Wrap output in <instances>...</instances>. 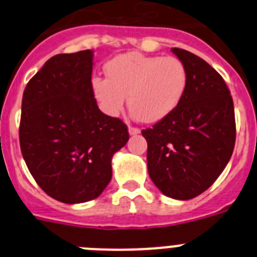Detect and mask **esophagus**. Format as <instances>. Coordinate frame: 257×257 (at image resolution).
Wrapping results in <instances>:
<instances>
[{
	"instance_id": "obj_1",
	"label": "esophagus",
	"mask_w": 257,
	"mask_h": 257,
	"mask_svg": "<svg viewBox=\"0 0 257 257\" xmlns=\"http://www.w3.org/2000/svg\"><path fill=\"white\" fill-rule=\"evenodd\" d=\"M128 133H130V135H138V134H140V128L135 126H128Z\"/></svg>"
}]
</instances>
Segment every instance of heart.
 <instances>
[{
  "label": "heart",
  "instance_id": "obj_1",
  "mask_svg": "<svg viewBox=\"0 0 257 257\" xmlns=\"http://www.w3.org/2000/svg\"><path fill=\"white\" fill-rule=\"evenodd\" d=\"M105 70L108 78H92V91L109 115L119 114L128 96L134 117L161 121L174 112L187 88V67L175 56L127 52L109 60Z\"/></svg>",
  "mask_w": 257,
  "mask_h": 257
}]
</instances>
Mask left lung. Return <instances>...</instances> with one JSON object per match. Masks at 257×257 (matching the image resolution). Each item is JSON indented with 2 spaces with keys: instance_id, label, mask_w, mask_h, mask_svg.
<instances>
[{
  "instance_id": "left-lung-1",
  "label": "left lung",
  "mask_w": 257,
  "mask_h": 257,
  "mask_svg": "<svg viewBox=\"0 0 257 257\" xmlns=\"http://www.w3.org/2000/svg\"><path fill=\"white\" fill-rule=\"evenodd\" d=\"M188 72L179 105L142 131L148 143V172L167 197L190 199L215 183L235 144L234 105L222 77L203 59L172 47Z\"/></svg>"
}]
</instances>
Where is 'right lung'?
I'll use <instances>...</instances> for the list:
<instances>
[{"instance_id":"add662e5","label":"right lung","mask_w":257,"mask_h":257,"mask_svg":"<svg viewBox=\"0 0 257 257\" xmlns=\"http://www.w3.org/2000/svg\"><path fill=\"white\" fill-rule=\"evenodd\" d=\"M92 51L59 54L29 79L23 94V158L47 196L82 203L112 179V157L128 140L122 119L101 112L91 82Z\"/></svg>"}]
</instances>
